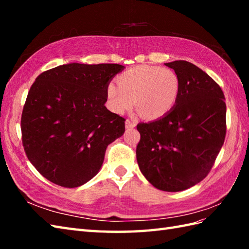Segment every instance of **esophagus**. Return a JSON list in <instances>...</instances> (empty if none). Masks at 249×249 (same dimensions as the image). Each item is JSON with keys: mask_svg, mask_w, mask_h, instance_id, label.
Masks as SVG:
<instances>
[{"mask_svg": "<svg viewBox=\"0 0 249 249\" xmlns=\"http://www.w3.org/2000/svg\"><path fill=\"white\" fill-rule=\"evenodd\" d=\"M125 126H126V128H127V129L134 128L135 126H136V122H135V121H131V120H129V119H127V120H126V122H125Z\"/></svg>", "mask_w": 249, "mask_h": 249, "instance_id": "1", "label": "esophagus"}]
</instances>
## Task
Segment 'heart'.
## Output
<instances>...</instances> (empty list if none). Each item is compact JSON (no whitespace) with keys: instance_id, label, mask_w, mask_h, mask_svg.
Returning a JSON list of instances; mask_svg holds the SVG:
<instances>
[{"instance_id":"b5f03b06","label":"heart","mask_w":249,"mask_h":249,"mask_svg":"<svg viewBox=\"0 0 249 249\" xmlns=\"http://www.w3.org/2000/svg\"><path fill=\"white\" fill-rule=\"evenodd\" d=\"M110 109L123 113L136 104L141 115L157 119L167 114L179 94V79L170 68L138 65L122 72L118 84L106 88Z\"/></svg>"}]
</instances>
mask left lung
Returning <instances> with one entry per match:
<instances>
[{
	"instance_id": "obj_1",
	"label": "left lung",
	"mask_w": 249,
	"mask_h": 249,
	"mask_svg": "<svg viewBox=\"0 0 249 249\" xmlns=\"http://www.w3.org/2000/svg\"><path fill=\"white\" fill-rule=\"evenodd\" d=\"M179 79L169 112L139 123L136 155L140 171L163 192H181L208 176L226 137V103L220 87L187 61L166 63Z\"/></svg>"
}]
</instances>
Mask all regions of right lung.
Instances as JSON below:
<instances>
[{"mask_svg": "<svg viewBox=\"0 0 249 249\" xmlns=\"http://www.w3.org/2000/svg\"><path fill=\"white\" fill-rule=\"evenodd\" d=\"M119 64L71 63L41 72L21 115L22 144L41 176L59 186H81L96 176L125 119L105 107Z\"/></svg>", "mask_w": 249, "mask_h": 249, "instance_id": "right-lung-1", "label": "right lung"}]
</instances>
